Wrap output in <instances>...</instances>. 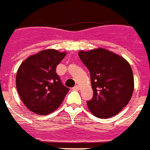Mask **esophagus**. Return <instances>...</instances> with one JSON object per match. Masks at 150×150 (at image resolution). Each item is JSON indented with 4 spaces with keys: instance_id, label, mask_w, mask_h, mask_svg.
I'll list each match as a JSON object with an SVG mask.
<instances>
[{
    "instance_id": "esophagus-1",
    "label": "esophagus",
    "mask_w": 150,
    "mask_h": 150,
    "mask_svg": "<svg viewBox=\"0 0 150 150\" xmlns=\"http://www.w3.org/2000/svg\"><path fill=\"white\" fill-rule=\"evenodd\" d=\"M79 89H80V87H79V86H77V85L73 87V90H79Z\"/></svg>"
}]
</instances>
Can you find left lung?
I'll return each instance as SVG.
<instances>
[{
  "label": "left lung",
  "mask_w": 150,
  "mask_h": 150,
  "mask_svg": "<svg viewBox=\"0 0 150 150\" xmlns=\"http://www.w3.org/2000/svg\"><path fill=\"white\" fill-rule=\"evenodd\" d=\"M81 60L90 73L94 96L87 106L96 117L107 119L126 107L134 90L130 64L120 55L105 48L78 52Z\"/></svg>",
  "instance_id": "left-lung-1"
}]
</instances>
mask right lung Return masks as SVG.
Masks as SVG:
<instances>
[{
    "instance_id": "obj_1",
    "label": "right lung",
    "mask_w": 150,
    "mask_h": 150,
    "mask_svg": "<svg viewBox=\"0 0 150 150\" xmlns=\"http://www.w3.org/2000/svg\"><path fill=\"white\" fill-rule=\"evenodd\" d=\"M66 56L55 49L31 55L19 66L16 87L24 105L34 113L48 115L62 103L69 89L56 73V66Z\"/></svg>"
}]
</instances>
